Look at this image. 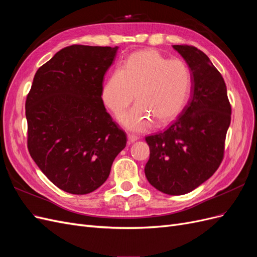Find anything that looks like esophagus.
Listing matches in <instances>:
<instances>
[{
  "instance_id": "1",
  "label": "esophagus",
  "mask_w": 257,
  "mask_h": 257,
  "mask_svg": "<svg viewBox=\"0 0 257 257\" xmlns=\"http://www.w3.org/2000/svg\"><path fill=\"white\" fill-rule=\"evenodd\" d=\"M127 141H128V144H133V143H135L136 141H138V137L135 136V135L128 134V135H127Z\"/></svg>"
}]
</instances>
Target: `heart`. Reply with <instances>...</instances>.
<instances>
[{"mask_svg": "<svg viewBox=\"0 0 257 257\" xmlns=\"http://www.w3.org/2000/svg\"><path fill=\"white\" fill-rule=\"evenodd\" d=\"M192 85L191 69L180 59H167L157 50L132 53L103 84L100 97L114 114H120L133 102L138 103L119 116L132 132H144L153 120L159 124L172 121L181 112Z\"/></svg>", "mask_w": 257, "mask_h": 257, "instance_id": "b5f03b06", "label": "heart"}]
</instances>
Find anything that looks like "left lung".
I'll use <instances>...</instances> for the list:
<instances>
[{
    "instance_id": "left-lung-1",
    "label": "left lung",
    "mask_w": 257,
    "mask_h": 257,
    "mask_svg": "<svg viewBox=\"0 0 257 257\" xmlns=\"http://www.w3.org/2000/svg\"><path fill=\"white\" fill-rule=\"evenodd\" d=\"M192 71V96L164 131L146 136L150 158L145 174L152 186L183 195L211 177L224 158L231 106L222 75L206 54L190 45H174Z\"/></svg>"
}]
</instances>
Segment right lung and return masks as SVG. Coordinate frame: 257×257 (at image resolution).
Wrapping results in <instances>:
<instances>
[{
  "label": "right lung",
  "mask_w": 257,
  "mask_h": 257,
  "mask_svg": "<svg viewBox=\"0 0 257 257\" xmlns=\"http://www.w3.org/2000/svg\"><path fill=\"white\" fill-rule=\"evenodd\" d=\"M118 47L72 45L37 69L26 100L28 149L59 189H98L126 146L125 132L105 109L103 79Z\"/></svg>",
  "instance_id": "1"
}]
</instances>
